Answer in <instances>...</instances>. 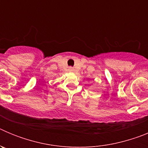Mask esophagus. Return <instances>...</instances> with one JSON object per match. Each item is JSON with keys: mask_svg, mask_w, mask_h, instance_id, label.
Returning <instances> with one entry per match:
<instances>
[{"mask_svg": "<svg viewBox=\"0 0 148 148\" xmlns=\"http://www.w3.org/2000/svg\"><path fill=\"white\" fill-rule=\"evenodd\" d=\"M73 67H69V71L70 72H73Z\"/></svg>", "mask_w": 148, "mask_h": 148, "instance_id": "34e87169", "label": "esophagus"}]
</instances>
